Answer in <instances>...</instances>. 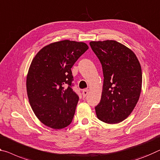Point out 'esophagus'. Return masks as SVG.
<instances>
[{
	"label": "esophagus",
	"instance_id": "34e87169",
	"mask_svg": "<svg viewBox=\"0 0 160 160\" xmlns=\"http://www.w3.org/2000/svg\"><path fill=\"white\" fill-rule=\"evenodd\" d=\"M88 92H89V90H88V89L83 90H82V96H83V97H86V95H87L88 94Z\"/></svg>",
	"mask_w": 160,
	"mask_h": 160
}]
</instances>
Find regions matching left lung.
Masks as SVG:
<instances>
[{"label":"left lung","mask_w":160,"mask_h":160,"mask_svg":"<svg viewBox=\"0 0 160 160\" xmlns=\"http://www.w3.org/2000/svg\"><path fill=\"white\" fill-rule=\"evenodd\" d=\"M90 45L102 65L104 76L96 115L105 123H119L130 115L139 100L141 65L130 48L115 40L92 41Z\"/></svg>","instance_id":"left-lung-1"}]
</instances>
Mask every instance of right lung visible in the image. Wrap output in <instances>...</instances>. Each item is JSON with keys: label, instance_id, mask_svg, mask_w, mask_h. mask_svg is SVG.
Instances as JSON below:
<instances>
[{"label": "right lung", "instance_id": "right-lung-1", "mask_svg": "<svg viewBox=\"0 0 160 160\" xmlns=\"http://www.w3.org/2000/svg\"><path fill=\"white\" fill-rule=\"evenodd\" d=\"M88 49L85 42L62 40L42 48L32 60L26 80L28 97L45 125L59 130L72 122L79 97L72 89L71 68Z\"/></svg>", "mask_w": 160, "mask_h": 160}]
</instances>
